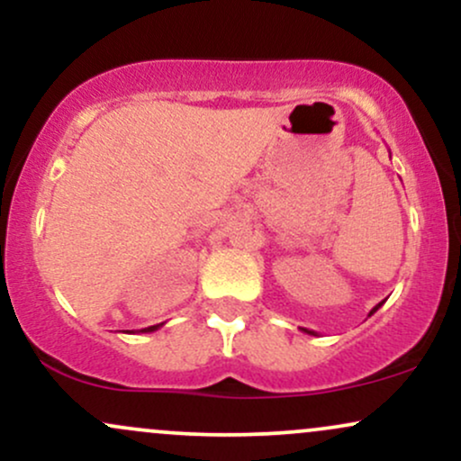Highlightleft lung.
I'll use <instances>...</instances> for the list:
<instances>
[{"mask_svg":"<svg viewBox=\"0 0 461 461\" xmlns=\"http://www.w3.org/2000/svg\"><path fill=\"white\" fill-rule=\"evenodd\" d=\"M385 303V301H382V303H377V305H375V308L373 310H370V314L368 316H373L375 314V312H377L379 308H382V305ZM301 331H305V333H310V336H316V331H312V330H303V327H301Z\"/></svg>","mask_w":461,"mask_h":461,"instance_id":"1","label":"left lung"}]
</instances>
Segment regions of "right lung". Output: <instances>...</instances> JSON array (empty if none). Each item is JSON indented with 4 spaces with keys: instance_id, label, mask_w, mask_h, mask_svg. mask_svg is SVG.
I'll return each instance as SVG.
<instances>
[{
    "instance_id": "add662e5",
    "label": "right lung",
    "mask_w": 461,
    "mask_h": 461,
    "mask_svg": "<svg viewBox=\"0 0 461 461\" xmlns=\"http://www.w3.org/2000/svg\"><path fill=\"white\" fill-rule=\"evenodd\" d=\"M164 325V322H158V325H151V327H145V330H140V333H151V331H156V330H160V327Z\"/></svg>"
}]
</instances>
